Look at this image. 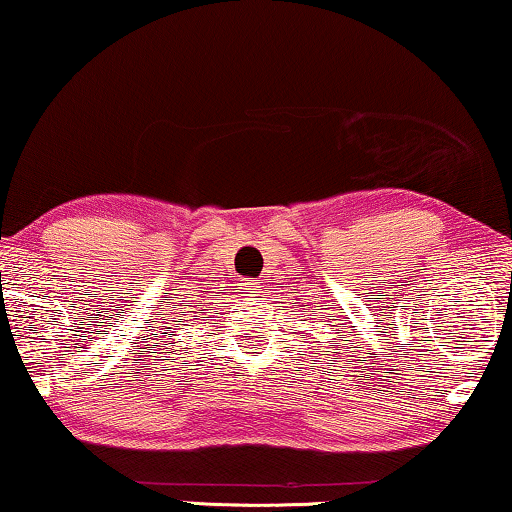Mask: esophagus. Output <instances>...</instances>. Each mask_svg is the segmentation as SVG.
Returning a JSON list of instances; mask_svg holds the SVG:
<instances>
[{
    "label": "esophagus",
    "instance_id": "34e87169",
    "mask_svg": "<svg viewBox=\"0 0 512 512\" xmlns=\"http://www.w3.org/2000/svg\"><path fill=\"white\" fill-rule=\"evenodd\" d=\"M242 289H244V293H247V296L256 298V296H261L263 286H261V282H258V279H247V282L242 284Z\"/></svg>",
    "mask_w": 512,
    "mask_h": 512
}]
</instances>
